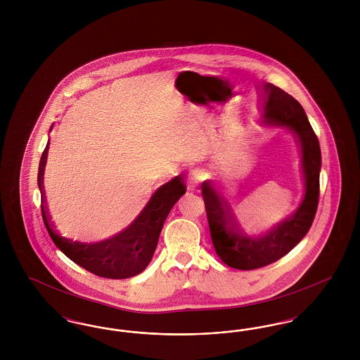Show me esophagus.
<instances>
[{
  "mask_svg": "<svg viewBox=\"0 0 360 360\" xmlns=\"http://www.w3.org/2000/svg\"><path fill=\"white\" fill-rule=\"evenodd\" d=\"M201 181H202V174H201V172H190L188 176V190H194V188H197V186H198V184H200Z\"/></svg>",
  "mask_w": 360,
  "mask_h": 360,
  "instance_id": "obj_1",
  "label": "esophagus"
}]
</instances>
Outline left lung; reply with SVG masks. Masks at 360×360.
<instances>
[{"label":"left lung","mask_w":360,"mask_h":360,"mask_svg":"<svg viewBox=\"0 0 360 360\" xmlns=\"http://www.w3.org/2000/svg\"><path fill=\"white\" fill-rule=\"evenodd\" d=\"M263 87L264 122L288 127L300 139L307 193L302 204L292 216L278 224L264 236L252 239L235 223L229 207L225 205L210 181L202 184V198L216 254L225 264L238 270L260 269L290 252L308 233L320 197L321 151L305 110L282 89L271 84H266Z\"/></svg>","instance_id":"left-lung-1"}]
</instances>
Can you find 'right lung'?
Masks as SVG:
<instances>
[{"mask_svg":"<svg viewBox=\"0 0 360 360\" xmlns=\"http://www.w3.org/2000/svg\"><path fill=\"white\" fill-rule=\"evenodd\" d=\"M49 144L40 158L37 184L40 193L43 194L40 205L43 221L55 245L74 263L97 276L125 279L140 274L153 259L162 226L172 206L181 198V195L186 193V185L182 176L178 175L162 188H158L143 212L137 216L136 220L119 235L93 244L78 243L65 239L56 233L49 219L43 188V175L47 162Z\"/></svg>","mask_w":360,"mask_h":360,"instance_id":"1","label":"right lung"}]
</instances>
